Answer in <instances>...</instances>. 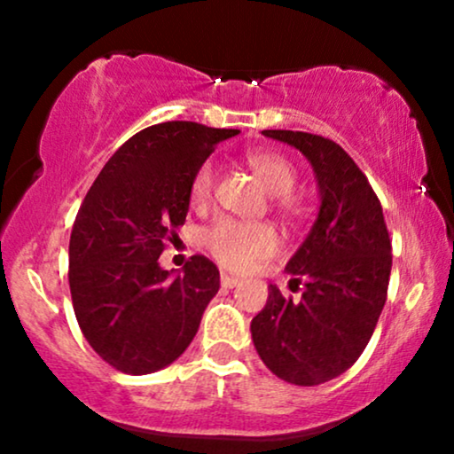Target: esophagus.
Returning <instances> with one entry per match:
<instances>
[{"mask_svg":"<svg viewBox=\"0 0 454 454\" xmlns=\"http://www.w3.org/2000/svg\"><path fill=\"white\" fill-rule=\"evenodd\" d=\"M220 281H222L223 288H234V286L241 284V279H239V278H232V275H228V273H222Z\"/></svg>","mask_w":454,"mask_h":454,"instance_id":"obj_1","label":"esophagus"}]
</instances>
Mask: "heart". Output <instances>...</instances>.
<instances>
[{"mask_svg": "<svg viewBox=\"0 0 454 454\" xmlns=\"http://www.w3.org/2000/svg\"><path fill=\"white\" fill-rule=\"evenodd\" d=\"M247 164L275 196V207L286 217H294L299 213V200L293 196V190L299 181V173L293 161L275 151H254L247 155ZM213 187H215V166L207 160L192 179V205L205 207L211 200ZM202 241L217 262L234 270L254 267L260 260L275 256L279 249V234L270 223H247L232 217H222L211 223Z\"/></svg>", "mask_w": 454, "mask_h": 454, "instance_id": "heart-1", "label": "heart"}]
</instances>
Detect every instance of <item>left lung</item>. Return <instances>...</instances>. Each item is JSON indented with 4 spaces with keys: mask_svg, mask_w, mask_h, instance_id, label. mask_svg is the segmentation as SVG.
<instances>
[{
    "mask_svg": "<svg viewBox=\"0 0 454 454\" xmlns=\"http://www.w3.org/2000/svg\"><path fill=\"white\" fill-rule=\"evenodd\" d=\"M309 160L320 190V211L309 234L286 264L299 301L269 288L252 320L258 356L275 376L316 387L341 376L361 356L387 303L390 237L382 205L367 176L331 138L293 129H264Z\"/></svg>",
    "mask_w": 454,
    "mask_h": 454,
    "instance_id": "left-lung-1",
    "label": "left lung"
}]
</instances>
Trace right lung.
I'll return each mask as SVG.
<instances>
[{
    "mask_svg": "<svg viewBox=\"0 0 454 454\" xmlns=\"http://www.w3.org/2000/svg\"><path fill=\"white\" fill-rule=\"evenodd\" d=\"M234 134L194 121L140 129L104 164L78 209L72 305L85 340L117 372L145 376L176 361L220 290L209 258L196 254L179 275L158 258L184 226L194 173Z\"/></svg>",
    "mask_w": 454,
    "mask_h": 454,
    "instance_id": "obj_1",
    "label": "right lung"
}]
</instances>
